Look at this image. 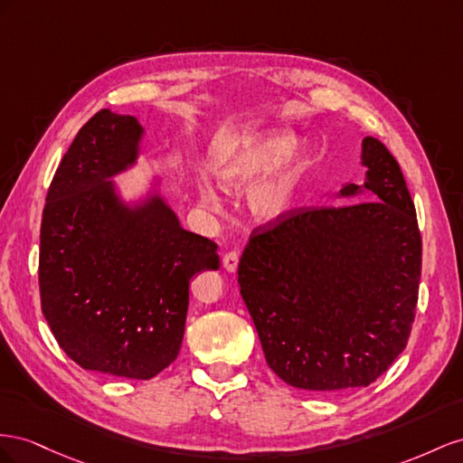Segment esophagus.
Returning <instances> with one entry per match:
<instances>
[{"label": "esophagus", "instance_id": "obj_1", "mask_svg": "<svg viewBox=\"0 0 463 463\" xmlns=\"http://www.w3.org/2000/svg\"><path fill=\"white\" fill-rule=\"evenodd\" d=\"M222 268L227 271H236L239 268V254L236 252H227L222 256Z\"/></svg>", "mask_w": 463, "mask_h": 463}]
</instances>
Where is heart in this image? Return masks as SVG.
<instances>
[{
	"label": "heart",
	"mask_w": 463,
	"mask_h": 463,
	"mask_svg": "<svg viewBox=\"0 0 463 463\" xmlns=\"http://www.w3.org/2000/svg\"><path fill=\"white\" fill-rule=\"evenodd\" d=\"M297 147L298 139L290 134L263 136L219 151L211 161V168L224 190L242 192L281 168L295 155ZM302 176H305V166L295 165L258 184L250 194L252 213L263 221L283 217L297 200ZM200 195L203 205L219 209L217 195L209 186H202Z\"/></svg>",
	"instance_id": "heart-1"
}]
</instances>
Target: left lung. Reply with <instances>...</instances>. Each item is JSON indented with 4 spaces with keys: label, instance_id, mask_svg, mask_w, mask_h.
<instances>
[{
    "label": "left lung",
    "instance_id": "left-lung-1",
    "mask_svg": "<svg viewBox=\"0 0 463 463\" xmlns=\"http://www.w3.org/2000/svg\"><path fill=\"white\" fill-rule=\"evenodd\" d=\"M363 165L366 202L290 207L252 231L241 258L263 354L293 388L373 384L411 334L422 263L415 203L380 139L364 137Z\"/></svg>",
    "mask_w": 463,
    "mask_h": 463
}]
</instances>
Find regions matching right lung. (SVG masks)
<instances>
[{"label": "right lung", "mask_w": 463, "mask_h": 463, "mask_svg": "<svg viewBox=\"0 0 463 463\" xmlns=\"http://www.w3.org/2000/svg\"><path fill=\"white\" fill-rule=\"evenodd\" d=\"M141 126L100 110L79 129L46 194L38 285L58 345L85 371L149 380L184 337L190 281L217 244L155 200L129 213L107 180L134 163Z\"/></svg>", "instance_id": "1"}]
</instances>
